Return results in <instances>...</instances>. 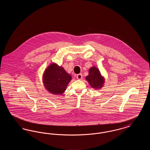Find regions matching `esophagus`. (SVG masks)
<instances>
[{
	"label": "esophagus",
	"mask_w": 150,
	"mask_h": 150,
	"mask_svg": "<svg viewBox=\"0 0 150 150\" xmlns=\"http://www.w3.org/2000/svg\"><path fill=\"white\" fill-rule=\"evenodd\" d=\"M76 78H77V79H78V80H81V79H82L83 75H82V74H79L78 75H77Z\"/></svg>",
	"instance_id": "34e87169"
}]
</instances>
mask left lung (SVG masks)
Instances as JSON below:
<instances>
[{"label":"left lung","instance_id":"left-lung-1","mask_svg":"<svg viewBox=\"0 0 150 150\" xmlns=\"http://www.w3.org/2000/svg\"><path fill=\"white\" fill-rule=\"evenodd\" d=\"M86 79L93 88L98 89L104 84L105 78L101 75L100 70L96 67H92L89 70V75Z\"/></svg>","mask_w":150,"mask_h":150}]
</instances>
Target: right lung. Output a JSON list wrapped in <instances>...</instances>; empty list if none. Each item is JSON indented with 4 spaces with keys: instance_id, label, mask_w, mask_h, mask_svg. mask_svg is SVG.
<instances>
[{
    "instance_id": "1",
    "label": "right lung",
    "mask_w": 150,
    "mask_h": 150,
    "mask_svg": "<svg viewBox=\"0 0 150 150\" xmlns=\"http://www.w3.org/2000/svg\"><path fill=\"white\" fill-rule=\"evenodd\" d=\"M71 78V76L66 72L62 67L53 63L45 70L43 82L48 92L56 94H62L66 91Z\"/></svg>"
}]
</instances>
